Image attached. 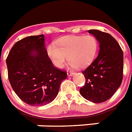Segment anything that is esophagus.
<instances>
[{
  "instance_id": "obj_1",
  "label": "esophagus",
  "mask_w": 132,
  "mask_h": 132,
  "mask_svg": "<svg viewBox=\"0 0 132 132\" xmlns=\"http://www.w3.org/2000/svg\"><path fill=\"white\" fill-rule=\"evenodd\" d=\"M74 73H73V72H68L67 73V75H68V76H73L74 75Z\"/></svg>"
}]
</instances>
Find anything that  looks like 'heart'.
Here are the masks:
<instances>
[{
    "mask_svg": "<svg viewBox=\"0 0 132 132\" xmlns=\"http://www.w3.org/2000/svg\"><path fill=\"white\" fill-rule=\"evenodd\" d=\"M47 47V54L54 66L61 69L69 61L70 68L84 67L94 59L97 50V40L92 36H66Z\"/></svg>",
    "mask_w": 132,
    "mask_h": 132,
    "instance_id": "1",
    "label": "heart"
}]
</instances>
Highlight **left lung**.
<instances>
[{
	"instance_id": "1",
	"label": "left lung",
	"mask_w": 132,
	"mask_h": 132,
	"mask_svg": "<svg viewBox=\"0 0 132 132\" xmlns=\"http://www.w3.org/2000/svg\"><path fill=\"white\" fill-rule=\"evenodd\" d=\"M99 43L98 56L82 71L86 82L80 93L93 103H102L113 96L123 78V52L116 40L109 34L89 30Z\"/></svg>"
}]
</instances>
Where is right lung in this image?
Returning <instances> with one entry per match:
<instances>
[{
  "mask_svg": "<svg viewBox=\"0 0 132 132\" xmlns=\"http://www.w3.org/2000/svg\"><path fill=\"white\" fill-rule=\"evenodd\" d=\"M12 87L24 103L44 106L58 94L66 71L54 67L45 47L44 36H31L17 41L6 59Z\"/></svg>",
  "mask_w": 132,
  "mask_h": 132,
  "instance_id": "obj_1",
  "label": "right lung"
}]
</instances>
